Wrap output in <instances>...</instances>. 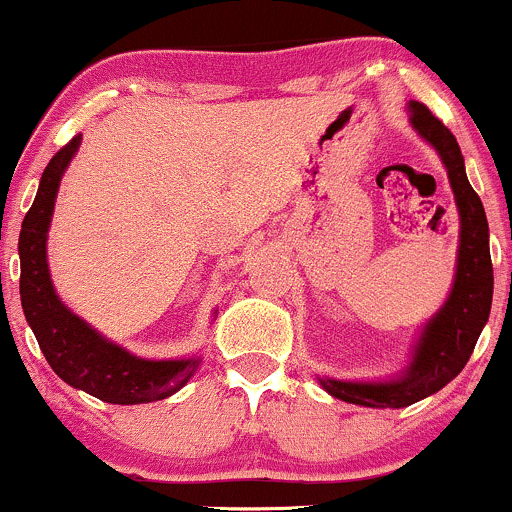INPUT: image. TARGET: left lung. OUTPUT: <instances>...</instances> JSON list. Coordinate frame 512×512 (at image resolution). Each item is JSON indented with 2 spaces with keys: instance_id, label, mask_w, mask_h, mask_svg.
Returning <instances> with one entry per match:
<instances>
[{
  "instance_id": "obj_1",
  "label": "left lung",
  "mask_w": 512,
  "mask_h": 512,
  "mask_svg": "<svg viewBox=\"0 0 512 512\" xmlns=\"http://www.w3.org/2000/svg\"><path fill=\"white\" fill-rule=\"evenodd\" d=\"M410 126L429 143L446 166L455 207L460 217L458 257L453 286L446 303L422 324L410 348V360L396 377L379 381H353L317 377L319 386L338 400L362 408H405L441 391L463 372L477 338L489 322L494 298V267L489 255V224L484 205L465 174V159L458 140L420 102H408Z\"/></svg>"
}]
</instances>
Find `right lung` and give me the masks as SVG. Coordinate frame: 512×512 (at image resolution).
<instances>
[{"label": "right lung", "instance_id": "add662e5", "mask_svg": "<svg viewBox=\"0 0 512 512\" xmlns=\"http://www.w3.org/2000/svg\"><path fill=\"white\" fill-rule=\"evenodd\" d=\"M80 140L83 135H76L49 159L33 207L23 219L21 236H18L23 315L38 338L49 367L73 389L114 405L155 403L174 396L188 384V379L200 367L202 355L195 353L176 360H147L133 355L131 350L102 336L85 319L73 315V310L59 298L49 276L47 233L52 224L54 202L64 171L76 157Z\"/></svg>", "mask_w": 512, "mask_h": 512}]
</instances>
